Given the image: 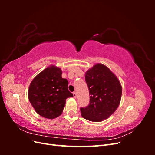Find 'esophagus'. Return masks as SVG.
<instances>
[{"label":"esophagus","instance_id":"34e87169","mask_svg":"<svg viewBox=\"0 0 155 155\" xmlns=\"http://www.w3.org/2000/svg\"><path fill=\"white\" fill-rule=\"evenodd\" d=\"M73 96H74V97L76 98V97H77V93L76 92H73Z\"/></svg>","mask_w":155,"mask_h":155}]
</instances>
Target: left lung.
<instances>
[{
	"instance_id": "left-lung-1",
	"label": "left lung",
	"mask_w": 155,
	"mask_h": 155,
	"mask_svg": "<svg viewBox=\"0 0 155 155\" xmlns=\"http://www.w3.org/2000/svg\"><path fill=\"white\" fill-rule=\"evenodd\" d=\"M85 81L91 96L88 105L80 109L83 118L94 122L109 118L121 101L119 79L105 65L97 63L86 72Z\"/></svg>"
}]
</instances>
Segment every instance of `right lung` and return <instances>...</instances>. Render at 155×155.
Instances as JSON below:
<instances>
[{
    "instance_id": "right-lung-1",
    "label": "right lung",
    "mask_w": 155,
    "mask_h": 155,
    "mask_svg": "<svg viewBox=\"0 0 155 155\" xmlns=\"http://www.w3.org/2000/svg\"><path fill=\"white\" fill-rule=\"evenodd\" d=\"M62 70L50 65L38 74L28 88V99L36 112L43 118L54 119L62 114L67 98L73 97L68 89Z\"/></svg>"
}]
</instances>
